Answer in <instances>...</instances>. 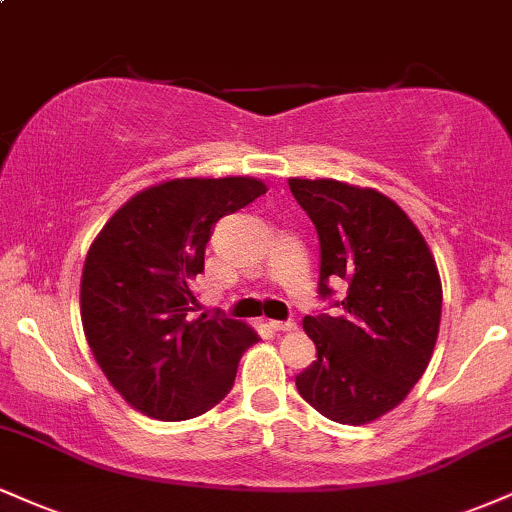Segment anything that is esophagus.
<instances>
[{
  "label": "esophagus",
  "mask_w": 512,
  "mask_h": 512,
  "mask_svg": "<svg viewBox=\"0 0 512 512\" xmlns=\"http://www.w3.org/2000/svg\"><path fill=\"white\" fill-rule=\"evenodd\" d=\"M269 326H272L274 331H293L298 324H295L293 319H286V322H279V319H272V322H269Z\"/></svg>",
  "instance_id": "34e87169"
}]
</instances>
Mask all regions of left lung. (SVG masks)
<instances>
[{
  "label": "left lung",
  "mask_w": 512,
  "mask_h": 512,
  "mask_svg": "<svg viewBox=\"0 0 512 512\" xmlns=\"http://www.w3.org/2000/svg\"><path fill=\"white\" fill-rule=\"evenodd\" d=\"M322 248L319 295L346 281L338 315H307L317 360L295 377L329 420L367 424L403 403L432 360L441 279L427 240L391 197L334 178H288Z\"/></svg>",
  "instance_id": "8db88e82"
}]
</instances>
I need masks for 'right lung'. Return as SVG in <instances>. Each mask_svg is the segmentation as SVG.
I'll return each instance as SVG.
<instances>
[{
	"mask_svg": "<svg viewBox=\"0 0 512 512\" xmlns=\"http://www.w3.org/2000/svg\"><path fill=\"white\" fill-rule=\"evenodd\" d=\"M267 193L260 178H174L140 190L92 240L80 319L109 384L147 417L181 422L231 391L257 331L217 315L193 319V279L212 226Z\"/></svg>",
	"mask_w": 512,
	"mask_h": 512,
	"instance_id": "right-lung-1",
	"label": "right lung"
}]
</instances>
